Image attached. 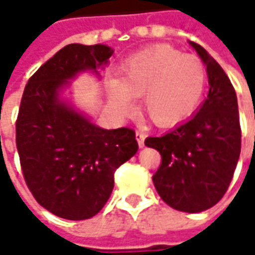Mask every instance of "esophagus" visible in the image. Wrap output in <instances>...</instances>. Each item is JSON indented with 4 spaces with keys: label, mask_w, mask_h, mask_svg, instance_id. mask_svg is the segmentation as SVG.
Masks as SVG:
<instances>
[{
    "label": "esophagus",
    "mask_w": 255,
    "mask_h": 255,
    "mask_svg": "<svg viewBox=\"0 0 255 255\" xmlns=\"http://www.w3.org/2000/svg\"><path fill=\"white\" fill-rule=\"evenodd\" d=\"M135 136H136V141H138V145H139V148H143V145H145V134L142 132L141 129H136V132H135Z\"/></svg>",
    "instance_id": "esophagus-1"
}]
</instances>
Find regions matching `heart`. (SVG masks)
<instances>
[{"label": "heart", "instance_id": "1", "mask_svg": "<svg viewBox=\"0 0 255 255\" xmlns=\"http://www.w3.org/2000/svg\"><path fill=\"white\" fill-rule=\"evenodd\" d=\"M120 74L121 79H109L114 109L129 113L132 96H142L143 112L160 127L188 119L198 109L207 85V69L198 57L163 44L127 58Z\"/></svg>", "mask_w": 255, "mask_h": 255}]
</instances>
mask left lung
Instances as JSON below:
<instances>
[{"label": "left lung", "mask_w": 255, "mask_h": 255, "mask_svg": "<svg viewBox=\"0 0 255 255\" xmlns=\"http://www.w3.org/2000/svg\"><path fill=\"white\" fill-rule=\"evenodd\" d=\"M207 65L209 92L191 120L145 145L159 150L162 162L153 174L160 198L181 212H201L222 200L242 149L236 91L222 67L191 41Z\"/></svg>", "instance_id": "obj_1"}]
</instances>
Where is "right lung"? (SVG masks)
<instances>
[{"mask_svg": "<svg viewBox=\"0 0 255 255\" xmlns=\"http://www.w3.org/2000/svg\"><path fill=\"white\" fill-rule=\"evenodd\" d=\"M112 54L105 44L65 46L29 78L20 100L16 148L26 186L41 207L69 221L105 207L114 173L138 150L132 128L96 127L58 100L68 79Z\"/></svg>", "mask_w": 255, "mask_h": 255, "instance_id": "obj_1", "label": "right lung"}]
</instances>
